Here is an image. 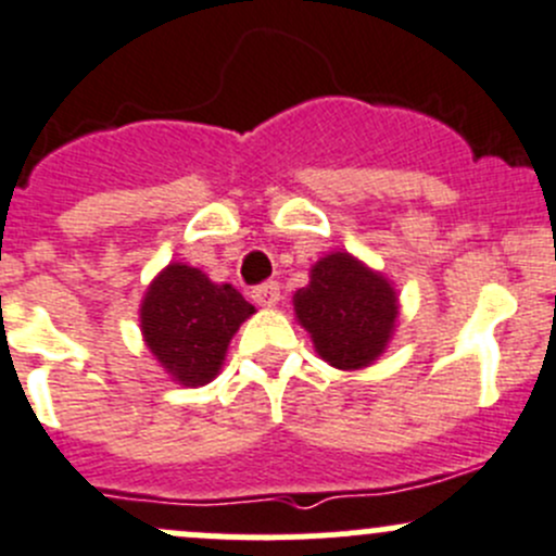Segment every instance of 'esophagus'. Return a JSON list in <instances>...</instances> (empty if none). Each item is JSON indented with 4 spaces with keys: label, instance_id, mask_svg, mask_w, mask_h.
I'll use <instances>...</instances> for the list:
<instances>
[{
    "label": "esophagus",
    "instance_id": "34e87169",
    "mask_svg": "<svg viewBox=\"0 0 556 556\" xmlns=\"http://www.w3.org/2000/svg\"><path fill=\"white\" fill-rule=\"evenodd\" d=\"M252 301H255L257 306H277L279 304V285L277 282H263L257 285L255 290H252Z\"/></svg>",
    "mask_w": 556,
    "mask_h": 556
}]
</instances>
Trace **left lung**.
Returning a JSON list of instances; mask_svg holds the SVG:
<instances>
[{"instance_id": "8db88e82", "label": "left lung", "mask_w": 556, "mask_h": 556, "mask_svg": "<svg viewBox=\"0 0 556 556\" xmlns=\"http://www.w3.org/2000/svg\"><path fill=\"white\" fill-rule=\"evenodd\" d=\"M293 309L323 361L364 369L391 339L399 299L382 274L350 252H331L312 266L309 285L295 290Z\"/></svg>"}]
</instances>
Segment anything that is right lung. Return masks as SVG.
I'll list each match as a JSON object with an SVG mask.
<instances>
[{
  "label": "right lung",
  "mask_w": 556,
  "mask_h": 556,
  "mask_svg": "<svg viewBox=\"0 0 556 556\" xmlns=\"http://www.w3.org/2000/svg\"><path fill=\"white\" fill-rule=\"evenodd\" d=\"M255 306L233 285H217L201 268L170 263L141 304L147 348L181 386H206L219 375L228 344Z\"/></svg>",
  "instance_id": "obj_1"
}]
</instances>
